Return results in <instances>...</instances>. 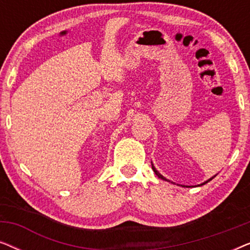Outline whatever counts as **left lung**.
<instances>
[{"label":"left lung","mask_w":250,"mask_h":250,"mask_svg":"<svg viewBox=\"0 0 250 250\" xmlns=\"http://www.w3.org/2000/svg\"><path fill=\"white\" fill-rule=\"evenodd\" d=\"M152 169H153V172H155V173H156V175L159 177V179H162V180H165V181H167V180L165 179V177H164V176L162 175V174H160L159 172H157V169L155 168V167H153V165H152ZM210 180H211V179H210ZM210 180H208V181H210ZM208 181H207V182H208ZM207 182H205V183H207Z\"/></svg>","instance_id":"1"}]
</instances>
